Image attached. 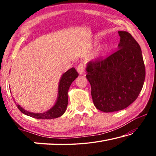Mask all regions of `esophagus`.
Wrapping results in <instances>:
<instances>
[{"mask_svg":"<svg viewBox=\"0 0 156 156\" xmlns=\"http://www.w3.org/2000/svg\"><path fill=\"white\" fill-rule=\"evenodd\" d=\"M76 69H77V72H78L79 74H83L84 73V67L83 64H79Z\"/></svg>","mask_w":156,"mask_h":156,"instance_id":"esophagus-1","label":"esophagus"}]
</instances>
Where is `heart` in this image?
Returning a JSON list of instances; mask_svg holds the SVG:
<instances>
[{"label":"heart","mask_w":156,"mask_h":156,"mask_svg":"<svg viewBox=\"0 0 156 156\" xmlns=\"http://www.w3.org/2000/svg\"><path fill=\"white\" fill-rule=\"evenodd\" d=\"M107 51V45H103L100 48V49L97 52V57H100L106 53Z\"/></svg>","instance_id":"1"}]
</instances>
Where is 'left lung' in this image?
Masks as SVG:
<instances>
[{"label": "left lung", "instance_id": "1", "mask_svg": "<svg viewBox=\"0 0 156 156\" xmlns=\"http://www.w3.org/2000/svg\"><path fill=\"white\" fill-rule=\"evenodd\" d=\"M118 49L107 58L87 64L86 77L98 109L114 112L135 101L143 87L145 67L140 47L127 31H119Z\"/></svg>", "mask_w": 156, "mask_h": 156}]
</instances>
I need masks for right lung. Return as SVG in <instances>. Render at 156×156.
<instances>
[{"instance_id":"add662e5","label":"right lung","mask_w":156,"mask_h":156,"mask_svg":"<svg viewBox=\"0 0 156 156\" xmlns=\"http://www.w3.org/2000/svg\"><path fill=\"white\" fill-rule=\"evenodd\" d=\"M78 73L75 68H71L63 73L60 79L58 89L56 101L51 109L43 113H33L26 111L19 105H16L18 109L24 114L36 119H54L62 115L65 112L68 104V91L72 82L78 77Z\"/></svg>"}]
</instances>
